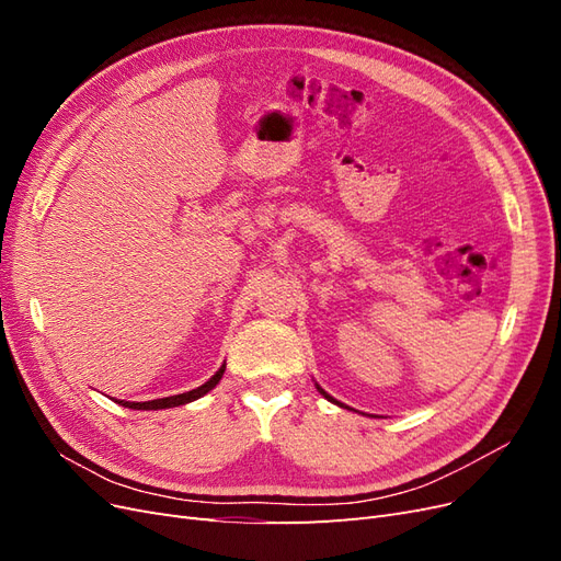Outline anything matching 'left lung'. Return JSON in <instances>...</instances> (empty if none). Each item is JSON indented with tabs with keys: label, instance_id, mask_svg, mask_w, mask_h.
I'll list each match as a JSON object with an SVG mask.
<instances>
[{
	"label": "left lung",
	"instance_id": "1",
	"mask_svg": "<svg viewBox=\"0 0 561 561\" xmlns=\"http://www.w3.org/2000/svg\"><path fill=\"white\" fill-rule=\"evenodd\" d=\"M318 390H320V396H322V398H328V400H330V402H334V404H339V407H342V402H336V400H334V398H332V396H328V393H325V390H322V388H320V386H318Z\"/></svg>",
	"mask_w": 561,
	"mask_h": 561
}]
</instances>
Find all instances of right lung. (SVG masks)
I'll return each instance as SVG.
<instances>
[{"mask_svg": "<svg viewBox=\"0 0 561 561\" xmlns=\"http://www.w3.org/2000/svg\"><path fill=\"white\" fill-rule=\"evenodd\" d=\"M222 375H225V365L219 367L206 383L194 388V390H186V393L171 396V398H159V400H149V402H126V400H116V402L128 407V410H171V407H180V404H186V402H194V400L206 396L208 390H213V388L219 383V379H222Z\"/></svg>", "mask_w": 561, "mask_h": 561, "instance_id": "obj_1", "label": "right lung"}]
</instances>
